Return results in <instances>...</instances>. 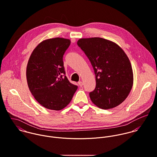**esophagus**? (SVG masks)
I'll list each match as a JSON object with an SVG mask.
<instances>
[{"label": "esophagus", "instance_id": "obj_1", "mask_svg": "<svg viewBox=\"0 0 157 157\" xmlns=\"http://www.w3.org/2000/svg\"><path fill=\"white\" fill-rule=\"evenodd\" d=\"M78 84L80 87H82L83 86V82L82 81H79V82H78Z\"/></svg>", "mask_w": 157, "mask_h": 157}]
</instances>
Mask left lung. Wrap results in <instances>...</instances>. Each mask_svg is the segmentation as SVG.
<instances>
[{"label":"left lung","mask_w":157,"mask_h":157,"mask_svg":"<svg viewBox=\"0 0 157 157\" xmlns=\"http://www.w3.org/2000/svg\"><path fill=\"white\" fill-rule=\"evenodd\" d=\"M77 44L94 70L96 87L89 93L93 103L102 109L120 105L129 94L133 80L124 52L115 43L101 37L80 39Z\"/></svg>","instance_id":"1"}]
</instances>
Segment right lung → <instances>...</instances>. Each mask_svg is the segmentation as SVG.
Listing matches in <instances>:
<instances>
[{
  "label": "right lung",
  "instance_id": "obj_1",
  "mask_svg": "<svg viewBox=\"0 0 157 157\" xmlns=\"http://www.w3.org/2000/svg\"><path fill=\"white\" fill-rule=\"evenodd\" d=\"M70 45L69 39L45 40L33 50L27 67L29 89L44 107L60 110L71 101L78 86L65 76L63 56Z\"/></svg>",
  "mask_w": 157,
  "mask_h": 157
}]
</instances>
